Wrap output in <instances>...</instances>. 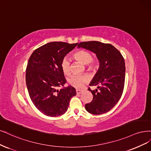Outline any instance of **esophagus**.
<instances>
[{
  "mask_svg": "<svg viewBox=\"0 0 151 151\" xmlns=\"http://www.w3.org/2000/svg\"><path fill=\"white\" fill-rule=\"evenodd\" d=\"M83 92V90L81 89H76V93L77 94H79V93H81Z\"/></svg>",
  "mask_w": 151,
  "mask_h": 151,
  "instance_id": "esophagus-1",
  "label": "esophagus"
}]
</instances>
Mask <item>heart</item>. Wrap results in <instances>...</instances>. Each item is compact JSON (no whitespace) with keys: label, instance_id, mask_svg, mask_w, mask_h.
Returning a JSON list of instances; mask_svg holds the SVG:
<instances>
[{"label":"heart","instance_id":"obj_1","mask_svg":"<svg viewBox=\"0 0 151 151\" xmlns=\"http://www.w3.org/2000/svg\"><path fill=\"white\" fill-rule=\"evenodd\" d=\"M73 58L77 61L86 65L88 70H95L98 65V60L96 59H92V55L89 52L84 50H79L73 54ZM60 67L63 73L69 76L70 74V62L69 59L64 58L62 59ZM88 78L84 75H73L69 79V84L76 88H82L87 82Z\"/></svg>","mask_w":151,"mask_h":151}]
</instances>
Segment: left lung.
Masks as SVG:
<instances>
[{"mask_svg": "<svg viewBox=\"0 0 151 151\" xmlns=\"http://www.w3.org/2000/svg\"><path fill=\"white\" fill-rule=\"evenodd\" d=\"M77 47L94 52L100 62L99 69L89 84L97 89H88L93 99L85 105L86 111L94 115L106 113L116 106L122 94L126 72L124 59L110 44L89 41L81 42Z\"/></svg>", "mask_w": 151, "mask_h": 151, "instance_id": "obj_1", "label": "left lung"}]
</instances>
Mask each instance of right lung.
I'll return each mask as SVG.
<instances>
[{
    "instance_id": "add662e5",
    "label": "right lung",
    "mask_w": 151,
    "mask_h": 151,
    "mask_svg": "<svg viewBox=\"0 0 151 151\" xmlns=\"http://www.w3.org/2000/svg\"><path fill=\"white\" fill-rule=\"evenodd\" d=\"M77 44L49 42L35 49L30 57L26 68V85L34 105L45 116L58 117L64 114L70 99L76 95L73 87H59L66 82L61 62Z\"/></svg>"
}]
</instances>
